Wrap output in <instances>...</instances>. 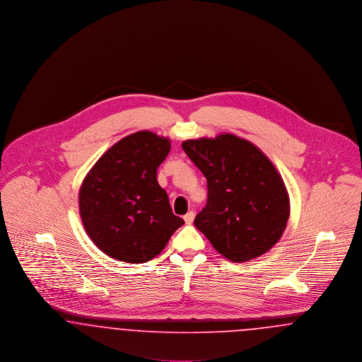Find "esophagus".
Returning <instances> with one entry per match:
<instances>
[{
	"label": "esophagus",
	"instance_id": "obj_1",
	"mask_svg": "<svg viewBox=\"0 0 362 362\" xmlns=\"http://www.w3.org/2000/svg\"><path fill=\"white\" fill-rule=\"evenodd\" d=\"M193 219H194V212H193V211H189V212L184 216V221H185L187 225H190V223L193 222Z\"/></svg>",
	"mask_w": 362,
	"mask_h": 362
}]
</instances>
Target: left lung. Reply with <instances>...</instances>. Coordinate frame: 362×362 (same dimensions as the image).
Masks as SVG:
<instances>
[{"mask_svg":"<svg viewBox=\"0 0 362 362\" xmlns=\"http://www.w3.org/2000/svg\"><path fill=\"white\" fill-rule=\"evenodd\" d=\"M182 150L207 178V203L194 218L212 247L231 262L252 260L285 231V184L257 147L234 134L187 140Z\"/></svg>","mask_w":362,"mask_h":362,"instance_id":"left-lung-1","label":"left lung"}]
</instances>
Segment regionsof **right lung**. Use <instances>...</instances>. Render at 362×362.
Returning <instances> with one entry per match:
<instances>
[{"instance_id": "obj_1", "label": "right lung", "mask_w": 362, "mask_h": 362, "mask_svg": "<svg viewBox=\"0 0 362 362\" xmlns=\"http://www.w3.org/2000/svg\"><path fill=\"white\" fill-rule=\"evenodd\" d=\"M169 139L141 131L119 140L87 174L78 193L80 216L96 247L127 263H146L185 222L173 214L156 170Z\"/></svg>"}]
</instances>
